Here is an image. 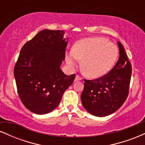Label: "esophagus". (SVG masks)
Returning a JSON list of instances; mask_svg holds the SVG:
<instances>
[{"mask_svg": "<svg viewBox=\"0 0 145 145\" xmlns=\"http://www.w3.org/2000/svg\"><path fill=\"white\" fill-rule=\"evenodd\" d=\"M81 80H82V78H81L80 76H78V75H76V78H75V81Z\"/></svg>", "mask_w": 145, "mask_h": 145, "instance_id": "esophagus-1", "label": "esophagus"}]
</instances>
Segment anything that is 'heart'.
Here are the masks:
<instances>
[{"label": "heart", "instance_id": "b5f03b06", "mask_svg": "<svg viewBox=\"0 0 145 145\" xmlns=\"http://www.w3.org/2000/svg\"><path fill=\"white\" fill-rule=\"evenodd\" d=\"M115 44L103 37L84 38L78 41L66 55V61L74 66L78 59H82L81 67L88 77L98 78L110 70L118 56Z\"/></svg>", "mask_w": 145, "mask_h": 145}]
</instances>
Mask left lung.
Listing matches in <instances>:
<instances>
[{
    "mask_svg": "<svg viewBox=\"0 0 145 145\" xmlns=\"http://www.w3.org/2000/svg\"><path fill=\"white\" fill-rule=\"evenodd\" d=\"M119 59L108 74L95 80L84 79L81 101L90 114L105 116L120 108L129 93L131 65L125 49L118 41Z\"/></svg>",
    "mask_w": 145,
    "mask_h": 145,
    "instance_id": "left-lung-1",
    "label": "left lung"
}]
</instances>
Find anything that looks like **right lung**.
I'll return each mask as SVG.
<instances>
[{"label": "right lung", "mask_w": 145, "mask_h": 145, "mask_svg": "<svg viewBox=\"0 0 145 145\" xmlns=\"http://www.w3.org/2000/svg\"><path fill=\"white\" fill-rule=\"evenodd\" d=\"M63 31L45 29L22 48L14 67L18 93L28 110L44 114L55 109L76 75L60 68L67 41Z\"/></svg>", "instance_id": "right-lung-1"}]
</instances>
